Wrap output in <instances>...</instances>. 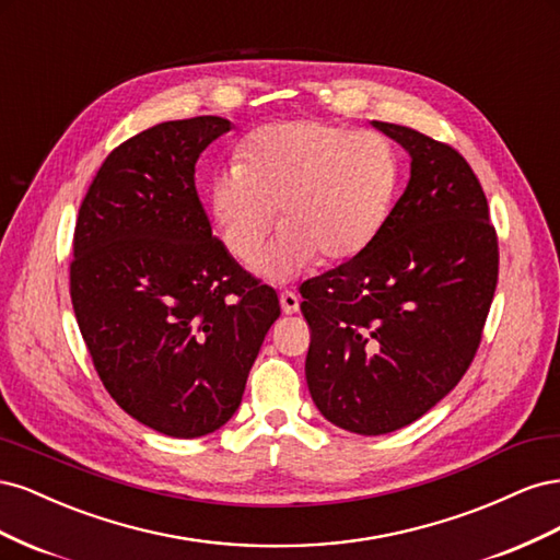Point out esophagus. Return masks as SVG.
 <instances>
[{"instance_id":"1","label":"esophagus","mask_w":560,"mask_h":560,"mask_svg":"<svg viewBox=\"0 0 560 560\" xmlns=\"http://www.w3.org/2000/svg\"><path fill=\"white\" fill-rule=\"evenodd\" d=\"M299 303H301V299L294 292H282L280 294V306H282L284 315H294L299 311Z\"/></svg>"}]
</instances>
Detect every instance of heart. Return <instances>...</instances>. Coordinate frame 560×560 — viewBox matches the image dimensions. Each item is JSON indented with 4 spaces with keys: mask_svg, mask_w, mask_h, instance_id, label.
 Here are the masks:
<instances>
[{
    "mask_svg": "<svg viewBox=\"0 0 560 560\" xmlns=\"http://www.w3.org/2000/svg\"><path fill=\"white\" fill-rule=\"evenodd\" d=\"M243 163L210 184V210L231 257L257 261L280 210V238L264 273L287 278L311 266L343 264L385 229L401 186V156L378 130L299 118L254 130Z\"/></svg>",
    "mask_w": 560,
    "mask_h": 560,
    "instance_id": "heart-1",
    "label": "heart"
}]
</instances>
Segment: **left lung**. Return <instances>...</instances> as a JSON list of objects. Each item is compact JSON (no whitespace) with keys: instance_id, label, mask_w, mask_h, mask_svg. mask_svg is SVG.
Returning a JSON list of instances; mask_svg holds the SVG:
<instances>
[{"instance_id":"left-lung-1","label":"left lung","mask_w":560,"mask_h":560,"mask_svg":"<svg viewBox=\"0 0 560 560\" xmlns=\"http://www.w3.org/2000/svg\"><path fill=\"white\" fill-rule=\"evenodd\" d=\"M411 154V179L358 257L301 284L306 381L319 413L366 436L425 416L479 350L498 287V233L457 149L376 121Z\"/></svg>"}]
</instances>
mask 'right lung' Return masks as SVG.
Listing matches in <instances>:
<instances>
[{"label": "right lung", "mask_w": 560, "mask_h": 560, "mask_svg": "<svg viewBox=\"0 0 560 560\" xmlns=\"http://www.w3.org/2000/svg\"><path fill=\"white\" fill-rule=\"evenodd\" d=\"M222 116L159 124L118 144L81 200L70 294L109 397L167 436L210 434L241 406L273 287L235 264L196 191Z\"/></svg>", "instance_id": "add662e5"}]
</instances>
